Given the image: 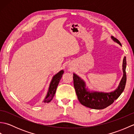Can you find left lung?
I'll return each instance as SVG.
<instances>
[{"instance_id":"obj_1","label":"left lung","mask_w":134,"mask_h":134,"mask_svg":"<svg viewBox=\"0 0 134 134\" xmlns=\"http://www.w3.org/2000/svg\"><path fill=\"white\" fill-rule=\"evenodd\" d=\"M111 38L121 46L120 42L117 38L113 36H111ZM126 65V57H124L123 61V78H121L117 89L109 93L90 91L86 87V83L83 79L74 73V86L80 103L85 107L94 109H104L112 104L123 93L126 86L127 79Z\"/></svg>"}]
</instances>
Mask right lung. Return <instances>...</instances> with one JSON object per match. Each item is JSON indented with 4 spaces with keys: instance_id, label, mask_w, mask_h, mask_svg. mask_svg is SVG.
<instances>
[{
    "instance_id": "right-lung-1",
    "label": "right lung",
    "mask_w": 134,
    "mask_h": 134,
    "mask_svg": "<svg viewBox=\"0 0 134 134\" xmlns=\"http://www.w3.org/2000/svg\"><path fill=\"white\" fill-rule=\"evenodd\" d=\"M63 73L64 71L62 70L61 71H60L59 72L57 73L56 74H55L53 76L49 85V89H48L47 96L45 97L43 101H42L44 102V103H48V102H51V100L53 99L56 93L57 87L58 86V84L60 81Z\"/></svg>"
}]
</instances>
